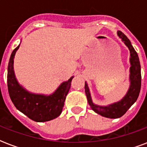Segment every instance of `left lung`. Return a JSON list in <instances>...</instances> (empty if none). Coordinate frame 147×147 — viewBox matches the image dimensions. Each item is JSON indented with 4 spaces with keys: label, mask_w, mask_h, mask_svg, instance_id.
Returning <instances> with one entry per match:
<instances>
[{
    "label": "left lung",
    "mask_w": 147,
    "mask_h": 147,
    "mask_svg": "<svg viewBox=\"0 0 147 147\" xmlns=\"http://www.w3.org/2000/svg\"><path fill=\"white\" fill-rule=\"evenodd\" d=\"M117 35L121 38L124 44L128 47L130 53V88L127 94L121 100L107 106H99L93 103L90 94L88 84L85 82V94L87 96L88 102L92 109L97 114L107 118H119L127 111L139 96L141 88V69L140 63L137 52L131 45L130 40L121 31H117Z\"/></svg>",
    "instance_id": "obj_1"
}]
</instances>
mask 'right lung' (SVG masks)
<instances>
[{"mask_svg":"<svg viewBox=\"0 0 147 147\" xmlns=\"http://www.w3.org/2000/svg\"><path fill=\"white\" fill-rule=\"evenodd\" d=\"M20 45L12 52L8 63L7 88L10 99L17 110L33 121L45 122L56 118L62 113L74 76L62 82L49 95L29 92L18 83L13 70V59Z\"/></svg>","mask_w":147,"mask_h":147,"instance_id":"obj_1","label":"right lung"}]
</instances>
